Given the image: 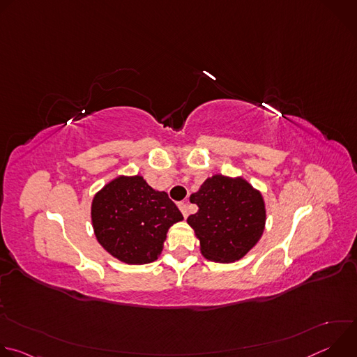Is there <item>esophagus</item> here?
<instances>
[{
    "label": "esophagus",
    "mask_w": 357,
    "mask_h": 357,
    "mask_svg": "<svg viewBox=\"0 0 357 357\" xmlns=\"http://www.w3.org/2000/svg\"><path fill=\"white\" fill-rule=\"evenodd\" d=\"M178 208L181 209V212H182V215H183V218L186 219L188 218V215H189V212H188V205L185 202H179L178 203Z\"/></svg>",
    "instance_id": "esophagus-1"
}]
</instances>
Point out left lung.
<instances>
[{
	"mask_svg": "<svg viewBox=\"0 0 357 357\" xmlns=\"http://www.w3.org/2000/svg\"><path fill=\"white\" fill-rule=\"evenodd\" d=\"M199 211L188 218L203 256L231 263L260 240L266 225L263 196L241 178L215 175L190 195Z\"/></svg>",
	"mask_w": 357,
	"mask_h": 357,
	"instance_id": "1",
	"label": "left lung"
}]
</instances>
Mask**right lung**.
<instances>
[{"label": "right lung", "instance_id": "obj_1", "mask_svg": "<svg viewBox=\"0 0 357 357\" xmlns=\"http://www.w3.org/2000/svg\"><path fill=\"white\" fill-rule=\"evenodd\" d=\"M183 219L168 193L152 189L142 176H119L93 199L97 241L127 264L155 261L168 229Z\"/></svg>", "mask_w": 357, "mask_h": 357}]
</instances>
